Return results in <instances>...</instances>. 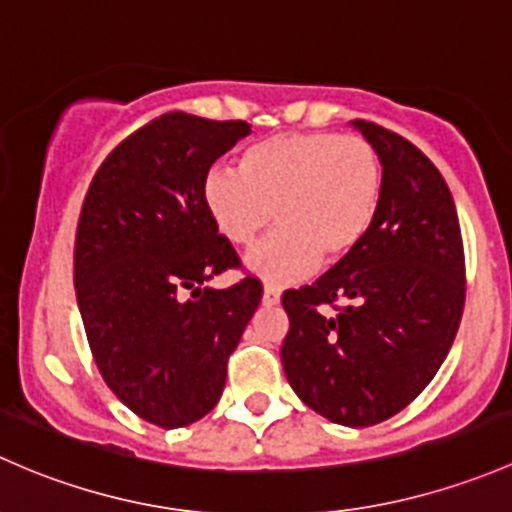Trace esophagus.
<instances>
[{
  "mask_svg": "<svg viewBox=\"0 0 512 512\" xmlns=\"http://www.w3.org/2000/svg\"><path fill=\"white\" fill-rule=\"evenodd\" d=\"M278 303H281V293L271 286L263 288V305H268V308H271V305H278Z\"/></svg>",
  "mask_w": 512,
  "mask_h": 512,
  "instance_id": "1",
  "label": "esophagus"
}]
</instances>
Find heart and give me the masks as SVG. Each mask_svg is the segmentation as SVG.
I'll list each match as a JSON object with an SVG mask.
<instances>
[{
    "label": "heart",
    "instance_id": "1",
    "mask_svg": "<svg viewBox=\"0 0 512 512\" xmlns=\"http://www.w3.org/2000/svg\"><path fill=\"white\" fill-rule=\"evenodd\" d=\"M384 194V167L372 142L357 135L283 133L251 145L239 172L212 167L202 204L231 246H251L246 268L268 283H295L318 266H337L372 231Z\"/></svg>",
    "mask_w": 512,
    "mask_h": 512
}]
</instances>
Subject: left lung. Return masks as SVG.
Wrapping results in <instances>:
<instances>
[{"mask_svg":"<svg viewBox=\"0 0 512 512\" xmlns=\"http://www.w3.org/2000/svg\"><path fill=\"white\" fill-rule=\"evenodd\" d=\"M350 125L379 152L382 207L355 254L313 286L283 293L291 330L281 360L300 402L360 429L402 412L439 372L461 323L466 268L434 162L402 135ZM333 302L343 305L325 316L319 305Z\"/></svg>","mask_w":512,"mask_h":512,"instance_id":"1","label":"left lung"}]
</instances>
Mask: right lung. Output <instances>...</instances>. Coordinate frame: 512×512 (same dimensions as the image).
<instances>
[{"label": "right lung", "mask_w": 512, "mask_h": 512, "mask_svg": "<svg viewBox=\"0 0 512 512\" xmlns=\"http://www.w3.org/2000/svg\"><path fill=\"white\" fill-rule=\"evenodd\" d=\"M249 133L244 120H152L105 157L78 219L73 281L96 365L125 407L162 429L217 407L261 303L254 276L207 286L239 256L207 217L202 179Z\"/></svg>", "instance_id": "1"}]
</instances>
